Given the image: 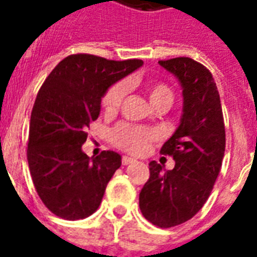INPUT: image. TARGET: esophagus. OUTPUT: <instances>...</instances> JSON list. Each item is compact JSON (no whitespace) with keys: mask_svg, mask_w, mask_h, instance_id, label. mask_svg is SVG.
I'll use <instances>...</instances> for the list:
<instances>
[{"mask_svg":"<svg viewBox=\"0 0 257 257\" xmlns=\"http://www.w3.org/2000/svg\"><path fill=\"white\" fill-rule=\"evenodd\" d=\"M122 165H129L133 164V163H136V160L133 159V157H128V156H122V160H121Z\"/></svg>","mask_w":257,"mask_h":257,"instance_id":"obj_1","label":"esophagus"}]
</instances>
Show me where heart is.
<instances>
[{"label":"heart","mask_w":257,"mask_h":257,"mask_svg":"<svg viewBox=\"0 0 257 257\" xmlns=\"http://www.w3.org/2000/svg\"><path fill=\"white\" fill-rule=\"evenodd\" d=\"M125 93H126V86L124 82H116L114 85L110 86L102 97V108L105 112H116L124 101ZM147 93H148L149 101L152 105L156 104L157 101L165 100V98L172 101L171 88L164 82L148 84ZM110 139H112L113 144L124 151L132 153H143L153 140H156L157 133L153 129L128 124V122H121L113 128Z\"/></svg>","instance_id":"heart-1"}]
</instances>
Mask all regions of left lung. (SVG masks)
<instances>
[{
	"label": "left lung",
	"instance_id": "left-lung-1",
	"mask_svg": "<svg viewBox=\"0 0 257 257\" xmlns=\"http://www.w3.org/2000/svg\"><path fill=\"white\" fill-rule=\"evenodd\" d=\"M159 64L179 78L183 116L160 151L173 157L175 168L164 171L151 161V176L139 203L143 216L153 225L171 228L192 219L211 195L225 152V126L219 90L203 64L189 57Z\"/></svg>",
	"mask_w": 257,
	"mask_h": 257
}]
</instances>
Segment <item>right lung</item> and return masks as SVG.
Segmentation results:
<instances>
[{"label":"right lung","mask_w":257,"mask_h":257,"mask_svg":"<svg viewBox=\"0 0 257 257\" xmlns=\"http://www.w3.org/2000/svg\"><path fill=\"white\" fill-rule=\"evenodd\" d=\"M143 64L137 58L114 61L70 54L58 62L38 90L26 155L40 199L58 217L85 219L100 207L109 180L121 167V156L102 151L90 159L81 147L109 86Z\"/></svg>","instance_id":"obj_1"}]
</instances>
